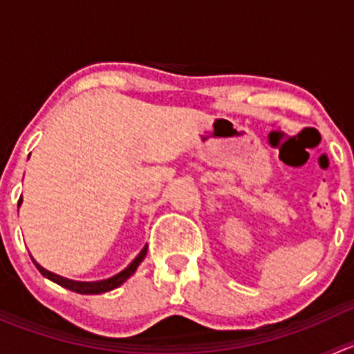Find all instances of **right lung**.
Listing matches in <instances>:
<instances>
[{"mask_svg":"<svg viewBox=\"0 0 354 354\" xmlns=\"http://www.w3.org/2000/svg\"><path fill=\"white\" fill-rule=\"evenodd\" d=\"M22 202H24V198L20 197L19 207L22 205ZM145 255H147V245H145L144 248L140 250V253H138V255L131 260L130 266L124 267V269L121 270V272H118L116 276L108 277V279H102V281H91V283H87V281H73V279H68V277L58 276V274L44 269L41 263L35 262L34 257H30V259H32V262L35 263V267H37L39 272H41L44 277H48L49 281H53V283L59 284V286L70 289V291H73V292H78V295H101V292H108V291H113V289L120 288L124 281L130 279V277L135 274V270H137V267L142 263V260L145 259Z\"/></svg>","mask_w":354,"mask_h":354,"instance_id":"add662e5","label":"right lung"}]
</instances>
